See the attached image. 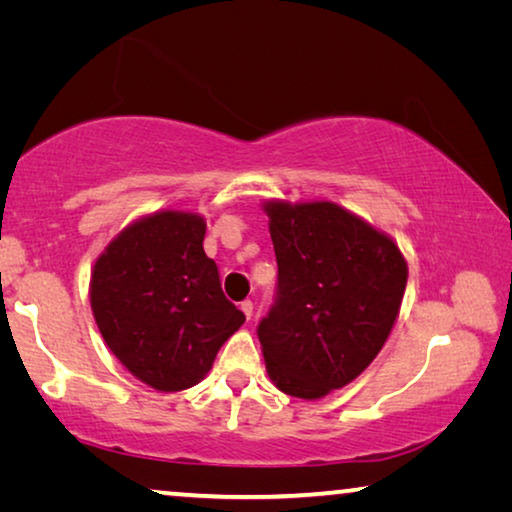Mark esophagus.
<instances>
[{
	"mask_svg": "<svg viewBox=\"0 0 512 512\" xmlns=\"http://www.w3.org/2000/svg\"><path fill=\"white\" fill-rule=\"evenodd\" d=\"M253 309H255V305H253V300H244V302H241V311H244V314H246V318H250V316H253Z\"/></svg>",
	"mask_w": 512,
	"mask_h": 512,
	"instance_id": "esophagus-1",
	"label": "esophagus"
}]
</instances>
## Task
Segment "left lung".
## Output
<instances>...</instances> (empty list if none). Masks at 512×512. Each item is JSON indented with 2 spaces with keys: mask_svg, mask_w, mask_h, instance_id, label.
Masks as SVG:
<instances>
[{
  "mask_svg": "<svg viewBox=\"0 0 512 512\" xmlns=\"http://www.w3.org/2000/svg\"><path fill=\"white\" fill-rule=\"evenodd\" d=\"M275 302L259 320L268 377L318 400L366 370L391 334L406 289L400 248L336 203L268 201Z\"/></svg>",
  "mask_w": 512,
  "mask_h": 512,
  "instance_id": "1",
  "label": "left lung"
}]
</instances>
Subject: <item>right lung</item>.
<instances>
[{"mask_svg": "<svg viewBox=\"0 0 512 512\" xmlns=\"http://www.w3.org/2000/svg\"><path fill=\"white\" fill-rule=\"evenodd\" d=\"M203 239V216L155 212L121 230L94 264L90 302L103 341L155 391L198 384L246 320L223 296Z\"/></svg>", "mask_w": 512, "mask_h": 512, "instance_id": "add662e5", "label": "right lung"}]
</instances>
